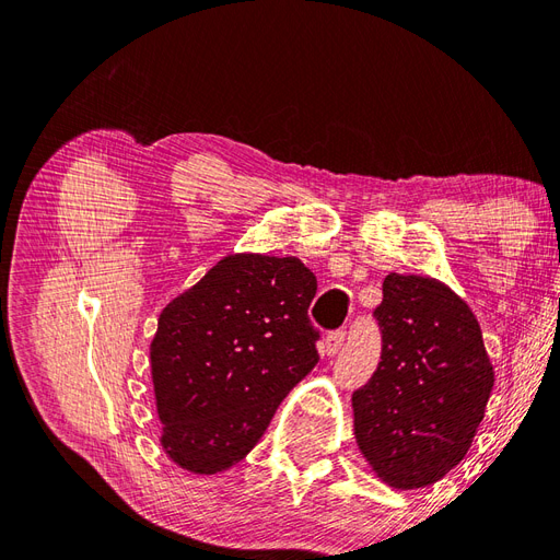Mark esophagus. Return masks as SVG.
Listing matches in <instances>:
<instances>
[{"label":"esophagus","instance_id":"esophagus-1","mask_svg":"<svg viewBox=\"0 0 560 560\" xmlns=\"http://www.w3.org/2000/svg\"><path fill=\"white\" fill-rule=\"evenodd\" d=\"M343 341H346V329H336V331L327 334L325 346H322V352L329 354V358H334V354H336L338 350H341Z\"/></svg>","mask_w":560,"mask_h":560}]
</instances>
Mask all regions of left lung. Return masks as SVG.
Wrapping results in <instances>:
<instances>
[{
	"instance_id": "obj_1",
	"label": "left lung",
	"mask_w": 560,
	"mask_h": 560,
	"mask_svg": "<svg viewBox=\"0 0 560 560\" xmlns=\"http://www.w3.org/2000/svg\"><path fill=\"white\" fill-rule=\"evenodd\" d=\"M381 362L352 393L354 439L387 486H430L463 460L493 389L477 317L434 278L389 273L374 311Z\"/></svg>"
}]
</instances>
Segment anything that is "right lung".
Returning <instances> with one entry per match:
<instances>
[{
	"mask_svg": "<svg viewBox=\"0 0 560 560\" xmlns=\"http://www.w3.org/2000/svg\"><path fill=\"white\" fill-rule=\"evenodd\" d=\"M317 278L296 257L233 254L167 303L151 341L161 444L217 474L257 446L287 393L317 364Z\"/></svg>",
	"mask_w": 560,
	"mask_h": 560,
	"instance_id": "add662e5",
	"label": "right lung"
}]
</instances>
